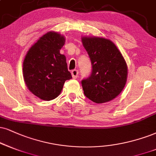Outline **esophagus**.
<instances>
[{
	"mask_svg": "<svg viewBox=\"0 0 156 156\" xmlns=\"http://www.w3.org/2000/svg\"><path fill=\"white\" fill-rule=\"evenodd\" d=\"M78 71L76 70V69H74V70H72V77L73 79H76L78 76Z\"/></svg>",
	"mask_w": 156,
	"mask_h": 156,
	"instance_id": "1",
	"label": "esophagus"
}]
</instances>
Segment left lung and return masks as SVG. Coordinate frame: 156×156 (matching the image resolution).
<instances>
[{
    "label": "left lung",
    "instance_id": "obj_1",
    "mask_svg": "<svg viewBox=\"0 0 156 156\" xmlns=\"http://www.w3.org/2000/svg\"><path fill=\"white\" fill-rule=\"evenodd\" d=\"M82 43L92 63L91 75L82 81L84 94L96 103L116 98L125 87L128 68L112 41L99 37H82Z\"/></svg>",
    "mask_w": 156,
    "mask_h": 156
}]
</instances>
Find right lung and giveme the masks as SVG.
<instances>
[{
	"mask_svg": "<svg viewBox=\"0 0 156 156\" xmlns=\"http://www.w3.org/2000/svg\"><path fill=\"white\" fill-rule=\"evenodd\" d=\"M65 37L56 32L43 34L29 49L23 62V76L28 90L43 101L60 95L66 80L72 78L66 58L60 50Z\"/></svg>",
	"mask_w": 156,
	"mask_h": 156,
	"instance_id": "add662e5",
	"label": "right lung"
}]
</instances>
